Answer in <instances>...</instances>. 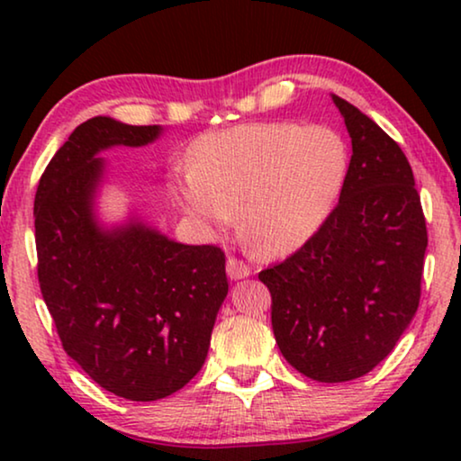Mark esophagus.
<instances>
[{"instance_id":"1","label":"esophagus","mask_w":461,"mask_h":461,"mask_svg":"<svg viewBox=\"0 0 461 461\" xmlns=\"http://www.w3.org/2000/svg\"><path fill=\"white\" fill-rule=\"evenodd\" d=\"M226 273H229L232 281H239L249 275V267L243 260H239L237 256H229L226 258Z\"/></svg>"}]
</instances>
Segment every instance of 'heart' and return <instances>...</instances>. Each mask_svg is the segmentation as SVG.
Instances as JSON below:
<instances>
[{
  "instance_id": "obj_1",
  "label": "heart",
  "mask_w": 461,
  "mask_h": 461,
  "mask_svg": "<svg viewBox=\"0 0 461 461\" xmlns=\"http://www.w3.org/2000/svg\"><path fill=\"white\" fill-rule=\"evenodd\" d=\"M348 147L327 125L241 123L203 134L191 172L176 186L193 218L226 226L239 210L258 251L283 256L304 245L330 216L348 176Z\"/></svg>"
}]
</instances>
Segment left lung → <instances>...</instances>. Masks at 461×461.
<instances>
[{
	"label": "left lung",
	"mask_w": 461,
	"mask_h": 461,
	"mask_svg": "<svg viewBox=\"0 0 461 461\" xmlns=\"http://www.w3.org/2000/svg\"><path fill=\"white\" fill-rule=\"evenodd\" d=\"M352 138L338 205L302 248L260 270L275 339L317 382H348L382 363L420 306L428 248L413 172L399 144L333 96Z\"/></svg>",
	"instance_id": "1"
}]
</instances>
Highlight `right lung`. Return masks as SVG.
<instances>
[{"mask_svg": "<svg viewBox=\"0 0 461 461\" xmlns=\"http://www.w3.org/2000/svg\"><path fill=\"white\" fill-rule=\"evenodd\" d=\"M157 125L94 117L56 150L35 193L37 279L62 348L100 388L157 401L203 367L229 294L224 251L182 245L134 222L104 232L92 197L113 144L140 147Z\"/></svg>", "mask_w": 461, "mask_h": 461, "instance_id": "1", "label": "right lung"}]
</instances>
